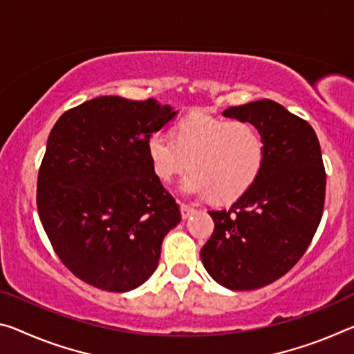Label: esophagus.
I'll use <instances>...</instances> for the list:
<instances>
[{"label": "esophagus", "instance_id": "obj_1", "mask_svg": "<svg viewBox=\"0 0 354 354\" xmlns=\"http://www.w3.org/2000/svg\"><path fill=\"white\" fill-rule=\"evenodd\" d=\"M181 216H183V218H187L190 214H192V212L195 211L192 206H189V205H184V203H181Z\"/></svg>", "mask_w": 354, "mask_h": 354}]
</instances>
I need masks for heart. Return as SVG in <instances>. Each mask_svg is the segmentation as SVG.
Wrapping results in <instances>:
<instances>
[{
  "label": "heart",
  "mask_w": 354,
  "mask_h": 354,
  "mask_svg": "<svg viewBox=\"0 0 354 354\" xmlns=\"http://www.w3.org/2000/svg\"><path fill=\"white\" fill-rule=\"evenodd\" d=\"M148 154L162 181H171L189 165L181 183L184 194L228 201L254 184L263 165L265 140L249 121L194 113L179 122L173 136L164 131L151 133Z\"/></svg>",
  "instance_id": "1"
}]
</instances>
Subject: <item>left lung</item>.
Wrapping results in <instances>:
<instances>
[{"label":"left lung","mask_w":354,"mask_h":354,"mask_svg":"<svg viewBox=\"0 0 354 354\" xmlns=\"http://www.w3.org/2000/svg\"><path fill=\"white\" fill-rule=\"evenodd\" d=\"M223 116L260 129L265 157L254 184L228 209L209 211L214 232L200 257L222 287L257 290L306 254L323 216L326 171L315 131L283 105L261 99Z\"/></svg>","instance_id":"obj_1"}]
</instances>
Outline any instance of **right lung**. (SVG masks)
I'll use <instances>...</instances> for the list:
<instances>
[{"instance_id":"1","label":"right lung","mask_w":354,"mask_h":354,"mask_svg":"<svg viewBox=\"0 0 354 354\" xmlns=\"http://www.w3.org/2000/svg\"><path fill=\"white\" fill-rule=\"evenodd\" d=\"M176 113L156 99L100 96L50 132L37 211L56 255L83 282L124 293L156 271L181 212L153 170L148 138Z\"/></svg>"}]
</instances>
